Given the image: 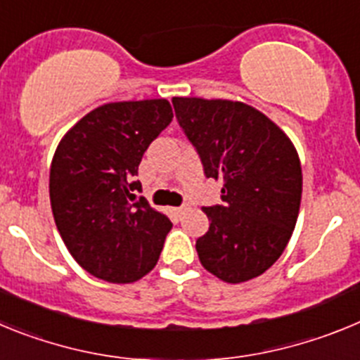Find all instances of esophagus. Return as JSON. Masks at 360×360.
Here are the masks:
<instances>
[{"instance_id":"obj_1","label":"esophagus","mask_w":360,"mask_h":360,"mask_svg":"<svg viewBox=\"0 0 360 360\" xmlns=\"http://www.w3.org/2000/svg\"><path fill=\"white\" fill-rule=\"evenodd\" d=\"M187 211H189V203H184V205H180V207L174 209V212H176L178 216H182L184 212H187Z\"/></svg>"}]
</instances>
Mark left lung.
<instances>
[{
	"mask_svg": "<svg viewBox=\"0 0 360 360\" xmlns=\"http://www.w3.org/2000/svg\"><path fill=\"white\" fill-rule=\"evenodd\" d=\"M203 173L224 184L221 205L203 207L209 231L196 240L203 269L225 283L262 276L278 262L297 221L303 173L287 133L238 101L173 97Z\"/></svg>",
	"mask_w": 360,
	"mask_h": 360,
	"instance_id": "obj_1",
	"label": "left lung"
}]
</instances>
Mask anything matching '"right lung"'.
<instances>
[{"label": "right lung", "mask_w": 360, "mask_h": 360, "mask_svg": "<svg viewBox=\"0 0 360 360\" xmlns=\"http://www.w3.org/2000/svg\"><path fill=\"white\" fill-rule=\"evenodd\" d=\"M173 120L165 98L95 108L66 131L50 165V203L73 259L108 283H133L155 269L173 224L136 200L146 149Z\"/></svg>", "instance_id": "right-lung-1"}]
</instances>
